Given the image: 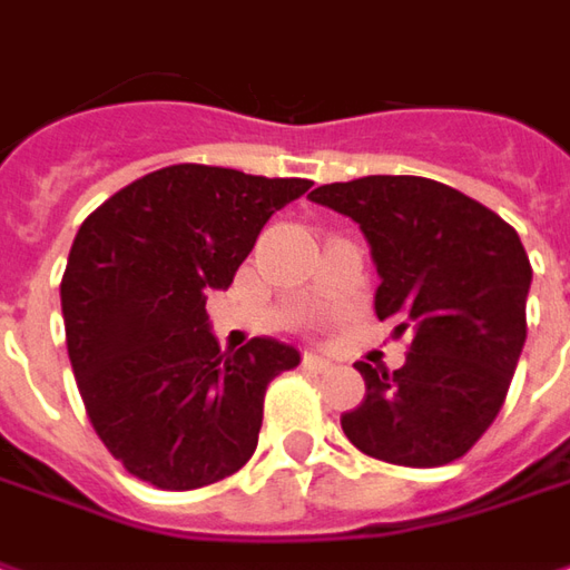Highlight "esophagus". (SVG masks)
Masks as SVG:
<instances>
[{"label": "esophagus", "instance_id": "34e87169", "mask_svg": "<svg viewBox=\"0 0 570 570\" xmlns=\"http://www.w3.org/2000/svg\"><path fill=\"white\" fill-rule=\"evenodd\" d=\"M302 365L308 367V371H327V367H331V358H324V355H317V352H305Z\"/></svg>", "mask_w": 570, "mask_h": 570}]
</instances>
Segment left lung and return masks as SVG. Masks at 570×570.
Returning a JSON list of instances; mask_svg holds the SVG:
<instances>
[{"mask_svg":"<svg viewBox=\"0 0 570 570\" xmlns=\"http://www.w3.org/2000/svg\"><path fill=\"white\" fill-rule=\"evenodd\" d=\"M308 199L358 224L381 286L377 317L409 334L405 365L358 362L365 399L340 417L371 459L433 468L462 459L499 415L528 340V253L505 220L428 177L371 174Z\"/></svg>","mask_w":570,"mask_h":570,"instance_id":"1","label":"left lung"}]
</instances>
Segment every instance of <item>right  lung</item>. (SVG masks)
I'll return each mask as SVG.
<instances>
[{"label":"right lung","mask_w":570,"mask_h":570,"mask_svg":"<svg viewBox=\"0 0 570 570\" xmlns=\"http://www.w3.org/2000/svg\"><path fill=\"white\" fill-rule=\"evenodd\" d=\"M312 180L171 165L115 193L73 236L61 315L99 440L161 490H196L253 459L268 383L299 350L255 336L220 352L205 315L274 212Z\"/></svg>","instance_id":"obj_1"}]
</instances>
